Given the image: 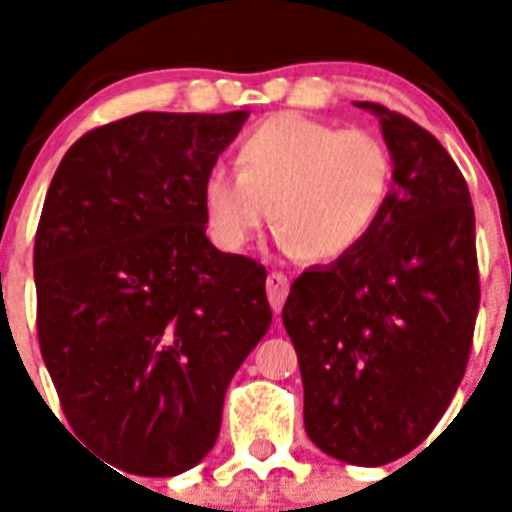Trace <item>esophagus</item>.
<instances>
[{"label":"esophagus","mask_w":512,"mask_h":512,"mask_svg":"<svg viewBox=\"0 0 512 512\" xmlns=\"http://www.w3.org/2000/svg\"><path fill=\"white\" fill-rule=\"evenodd\" d=\"M287 292H289L287 274H282V271H271L269 277H266V295H269V302L271 307H274V312L282 310L284 300H287Z\"/></svg>","instance_id":"obj_1"}]
</instances>
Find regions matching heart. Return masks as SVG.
Instances as JSON below:
<instances>
[{"instance_id": "obj_1", "label": "heart", "mask_w": 512, "mask_h": 512, "mask_svg": "<svg viewBox=\"0 0 512 512\" xmlns=\"http://www.w3.org/2000/svg\"><path fill=\"white\" fill-rule=\"evenodd\" d=\"M235 171L215 166L200 187L205 228L217 246L243 251L271 215L287 251L333 264L374 233L395 161L369 130L282 112L241 135Z\"/></svg>"}]
</instances>
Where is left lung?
<instances>
[{
	"instance_id": "8db88e82",
	"label": "left lung",
	"mask_w": 512,
	"mask_h": 512,
	"mask_svg": "<svg viewBox=\"0 0 512 512\" xmlns=\"http://www.w3.org/2000/svg\"><path fill=\"white\" fill-rule=\"evenodd\" d=\"M395 187L351 256L295 279L282 320L305 431L333 459L382 467L431 436L467 372L479 310L474 207L454 158L377 102Z\"/></svg>"
}]
</instances>
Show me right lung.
I'll list each match as a JSON object with an SVG mask.
<instances>
[{"label": "right lung", "instance_id": "1", "mask_svg": "<svg viewBox=\"0 0 512 512\" xmlns=\"http://www.w3.org/2000/svg\"><path fill=\"white\" fill-rule=\"evenodd\" d=\"M248 112H138L66 151L35 233L38 341L76 436L143 477L215 446L271 325L266 269L217 251L200 187Z\"/></svg>", "mask_w": 512, "mask_h": 512}]
</instances>
